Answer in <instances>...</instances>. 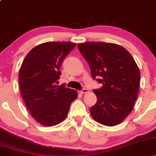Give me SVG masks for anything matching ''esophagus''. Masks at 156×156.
Segmentation results:
<instances>
[{
	"label": "esophagus",
	"instance_id": "34e87169",
	"mask_svg": "<svg viewBox=\"0 0 156 156\" xmlns=\"http://www.w3.org/2000/svg\"><path fill=\"white\" fill-rule=\"evenodd\" d=\"M80 94H86V93L89 92V90L87 89H83L82 90L80 91Z\"/></svg>",
	"mask_w": 156,
	"mask_h": 156
}]
</instances>
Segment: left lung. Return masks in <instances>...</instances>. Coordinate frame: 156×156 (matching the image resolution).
<instances>
[{"label": "left lung", "instance_id": "8db88e82", "mask_svg": "<svg viewBox=\"0 0 156 156\" xmlns=\"http://www.w3.org/2000/svg\"><path fill=\"white\" fill-rule=\"evenodd\" d=\"M78 48L93 79L103 84L94 89L98 101L90 108L91 115L106 126L119 124L131 112L139 92L140 72L133 56L114 43L88 42L78 44Z\"/></svg>", "mask_w": 156, "mask_h": 156}]
</instances>
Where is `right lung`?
Wrapping results in <instances>:
<instances>
[{
    "instance_id": "1",
    "label": "right lung",
    "mask_w": 156,
    "mask_h": 156,
    "mask_svg": "<svg viewBox=\"0 0 156 156\" xmlns=\"http://www.w3.org/2000/svg\"><path fill=\"white\" fill-rule=\"evenodd\" d=\"M76 44L48 42L34 48L20 69L21 94L30 114L39 124L53 126L65 119L78 97L76 90L58 87L61 64Z\"/></svg>"
}]
</instances>
